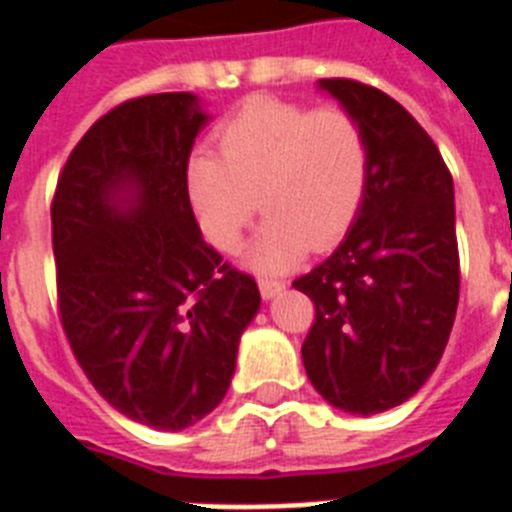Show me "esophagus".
Instances as JSON below:
<instances>
[{
	"instance_id": "34e87169",
	"label": "esophagus",
	"mask_w": 512,
	"mask_h": 512,
	"mask_svg": "<svg viewBox=\"0 0 512 512\" xmlns=\"http://www.w3.org/2000/svg\"><path fill=\"white\" fill-rule=\"evenodd\" d=\"M259 289L261 295H264V300H271V297H277L279 292L284 289V282H279V279H269V277H261L259 279Z\"/></svg>"
}]
</instances>
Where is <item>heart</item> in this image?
Instances as JSON below:
<instances>
[{"label": "heart", "instance_id": "obj_1", "mask_svg": "<svg viewBox=\"0 0 512 512\" xmlns=\"http://www.w3.org/2000/svg\"><path fill=\"white\" fill-rule=\"evenodd\" d=\"M215 153H197L184 169V192L202 235L235 253L256 215L266 223L251 261L284 269L307 246L336 243L354 223L369 174V143L359 117L343 104L307 110L300 102L251 97L215 135Z\"/></svg>", "mask_w": 512, "mask_h": 512}]
</instances>
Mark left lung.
Returning <instances> with one entry per match:
<instances>
[{"label":"left lung","mask_w":512,"mask_h":512,"mask_svg":"<svg viewBox=\"0 0 512 512\" xmlns=\"http://www.w3.org/2000/svg\"><path fill=\"white\" fill-rule=\"evenodd\" d=\"M359 117L369 174L341 246L292 287L315 302L302 343L312 387L354 415L397 408L431 377L459 305L454 179L400 102L354 79H320Z\"/></svg>","instance_id":"1"}]
</instances>
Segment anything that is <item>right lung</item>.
I'll list each match as a JSON object with an SVG mask.
<instances>
[{
	"mask_svg": "<svg viewBox=\"0 0 512 512\" xmlns=\"http://www.w3.org/2000/svg\"><path fill=\"white\" fill-rule=\"evenodd\" d=\"M205 122L189 92L117 104L76 143L51 205L71 351L112 408L161 431L223 402L261 305L251 274L207 246L184 192Z\"/></svg>",
	"mask_w": 512,
	"mask_h": 512,
	"instance_id": "1",
	"label": "right lung"
}]
</instances>
